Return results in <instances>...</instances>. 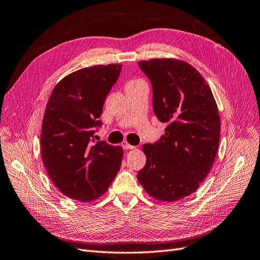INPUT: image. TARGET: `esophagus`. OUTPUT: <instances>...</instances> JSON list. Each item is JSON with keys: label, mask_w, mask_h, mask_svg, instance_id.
Listing matches in <instances>:
<instances>
[{"label": "esophagus", "mask_w": 260, "mask_h": 260, "mask_svg": "<svg viewBox=\"0 0 260 260\" xmlns=\"http://www.w3.org/2000/svg\"><path fill=\"white\" fill-rule=\"evenodd\" d=\"M121 146H122V148L123 149H134V146H132V145H129L127 142H123L122 144H121Z\"/></svg>", "instance_id": "obj_1"}]
</instances>
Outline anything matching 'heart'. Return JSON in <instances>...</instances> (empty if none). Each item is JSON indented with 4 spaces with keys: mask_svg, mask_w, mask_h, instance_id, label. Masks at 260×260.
I'll list each match as a JSON object with an SVG mask.
<instances>
[{
    "mask_svg": "<svg viewBox=\"0 0 260 260\" xmlns=\"http://www.w3.org/2000/svg\"><path fill=\"white\" fill-rule=\"evenodd\" d=\"M144 81H142V80H132V81H129V83L126 85V86H133V85H137V84H143Z\"/></svg>",
    "mask_w": 260,
    "mask_h": 260,
    "instance_id": "heart-1",
    "label": "heart"
}]
</instances>
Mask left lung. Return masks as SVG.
Segmentation results:
<instances>
[{
    "mask_svg": "<svg viewBox=\"0 0 260 260\" xmlns=\"http://www.w3.org/2000/svg\"><path fill=\"white\" fill-rule=\"evenodd\" d=\"M152 86L154 115L167 123L158 142L145 144L137 179L151 197L175 202L192 194L208 175L220 140V116L208 84L175 58L138 62Z\"/></svg>",
    "mask_w": 260,
    "mask_h": 260,
    "instance_id": "obj_1",
    "label": "left lung"
}]
</instances>
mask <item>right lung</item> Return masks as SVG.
Masks as SVG:
<instances>
[{
	"mask_svg": "<svg viewBox=\"0 0 260 260\" xmlns=\"http://www.w3.org/2000/svg\"><path fill=\"white\" fill-rule=\"evenodd\" d=\"M122 64L95 65L64 77L52 91L43 116L41 155L63 195L90 202L108 190L121 167L123 149L95 142L107 95Z\"/></svg>",
	"mask_w": 260,
	"mask_h": 260,
	"instance_id": "1",
	"label": "right lung"
}]
</instances>
